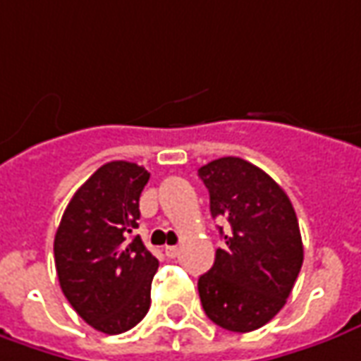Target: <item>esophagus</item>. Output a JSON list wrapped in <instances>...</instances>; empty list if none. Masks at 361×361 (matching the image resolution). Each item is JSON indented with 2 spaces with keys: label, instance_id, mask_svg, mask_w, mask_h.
Listing matches in <instances>:
<instances>
[{
  "label": "esophagus",
  "instance_id": "34e87169",
  "mask_svg": "<svg viewBox=\"0 0 361 361\" xmlns=\"http://www.w3.org/2000/svg\"><path fill=\"white\" fill-rule=\"evenodd\" d=\"M178 255H180V247H176V245H168V247H166V257L176 259Z\"/></svg>",
  "mask_w": 361,
  "mask_h": 361
}]
</instances>
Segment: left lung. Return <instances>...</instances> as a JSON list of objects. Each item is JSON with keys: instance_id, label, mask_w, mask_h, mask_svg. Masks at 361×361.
<instances>
[{"instance_id": "1", "label": "left lung", "mask_w": 361, "mask_h": 361, "mask_svg": "<svg viewBox=\"0 0 361 361\" xmlns=\"http://www.w3.org/2000/svg\"><path fill=\"white\" fill-rule=\"evenodd\" d=\"M213 217H225L209 273L197 281L207 318L231 332H252L283 308L304 259L298 219L288 195L261 168L219 158L200 170Z\"/></svg>"}]
</instances>
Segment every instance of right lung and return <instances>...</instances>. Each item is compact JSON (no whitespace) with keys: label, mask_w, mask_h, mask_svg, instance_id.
Segmentation results:
<instances>
[{"label":"right lung","mask_w":361,"mask_h":361,"mask_svg":"<svg viewBox=\"0 0 361 361\" xmlns=\"http://www.w3.org/2000/svg\"><path fill=\"white\" fill-rule=\"evenodd\" d=\"M148 180L146 168L132 161L100 166L68 201L55 235L61 290L104 334L126 332L149 310L158 259L134 235Z\"/></svg>","instance_id":"obj_1"}]
</instances>
